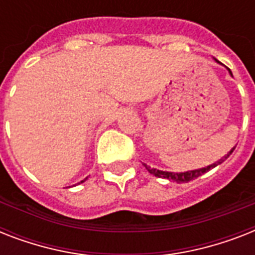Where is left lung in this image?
Returning <instances> with one entry per match:
<instances>
[{
  "instance_id": "left-lung-1",
  "label": "left lung",
  "mask_w": 255,
  "mask_h": 255,
  "mask_svg": "<svg viewBox=\"0 0 255 255\" xmlns=\"http://www.w3.org/2000/svg\"><path fill=\"white\" fill-rule=\"evenodd\" d=\"M214 61L217 62V63H220L221 65V62H218L216 58H213ZM228 71H229V74L233 77V74H232V71H230V69H228ZM233 147L232 149H230L228 153H226L222 159H220L218 161H216L214 164H212V165H208V167L205 168H200V169H193V170H186V172H168V170H160V169H156V168H151L149 165H147V164H143L144 167H145V169L149 172L151 174H153V176H156V177H160V178H168V180H170V181H174L177 182V184H182V182H188L190 181V180H193V178H197L198 176H201V174L206 173L208 170H210L212 168L217 167V165H220L221 163H224L228 157H229L230 155H232V152L234 151Z\"/></svg>"
}]
</instances>
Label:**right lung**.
I'll return each mask as SVG.
<instances>
[{
    "label": "right lung",
    "mask_w": 255,
    "mask_h": 255,
    "mask_svg": "<svg viewBox=\"0 0 255 255\" xmlns=\"http://www.w3.org/2000/svg\"><path fill=\"white\" fill-rule=\"evenodd\" d=\"M86 180H87V177H86V178H85V180H82V181H81V182H85V181H86ZM81 182H79V184H81Z\"/></svg>",
    "instance_id": "add662e5"
}]
</instances>
